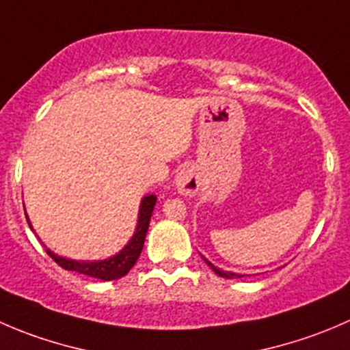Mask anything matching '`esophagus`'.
I'll return each mask as SVG.
<instances>
[{"label": "esophagus", "mask_w": 350, "mask_h": 350, "mask_svg": "<svg viewBox=\"0 0 350 350\" xmlns=\"http://www.w3.org/2000/svg\"><path fill=\"white\" fill-rule=\"evenodd\" d=\"M200 185H202V179H200V172L195 165L183 167L174 179L176 189L183 196H195L198 193Z\"/></svg>", "instance_id": "1"}]
</instances>
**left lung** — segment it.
I'll use <instances>...</instances> for the list:
<instances>
[{"label":"left lung","instance_id":"obj_1","mask_svg":"<svg viewBox=\"0 0 350 350\" xmlns=\"http://www.w3.org/2000/svg\"><path fill=\"white\" fill-rule=\"evenodd\" d=\"M202 258H203V261H205L206 265H208L210 269H212L213 272H215L219 277H224V279H241V277H244V275H241V273H234V272H227V270H222V269H217V267L213 265L212 261L206 260V258L203 256V254H202Z\"/></svg>","mask_w":350,"mask_h":350}]
</instances>
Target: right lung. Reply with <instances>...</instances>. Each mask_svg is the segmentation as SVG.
I'll return each mask as SVG.
<instances>
[{"label":"right lung","instance_id":"1","mask_svg":"<svg viewBox=\"0 0 350 350\" xmlns=\"http://www.w3.org/2000/svg\"><path fill=\"white\" fill-rule=\"evenodd\" d=\"M155 202H157V196L155 195H147L142 198L140 202V210H138V220L137 227H135L133 236L130 237L124 247L121 251H118L113 256L106 258V260H71V258H64L56 254L54 251L47 250V254L56 261L57 265L64 270H70V272L81 273V275L94 277V279L100 280H116L121 277L126 275L133 265L137 263L138 256H140L142 250H144L145 236H147L148 224H150L152 212H154ZM27 217V222L29 227L33 230L32 224H30L29 215Z\"/></svg>","mask_w":350,"mask_h":350}]
</instances>
